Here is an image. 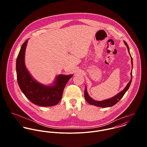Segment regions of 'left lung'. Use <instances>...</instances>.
<instances>
[{
  "mask_svg": "<svg viewBox=\"0 0 147 147\" xmlns=\"http://www.w3.org/2000/svg\"><path fill=\"white\" fill-rule=\"evenodd\" d=\"M125 44L127 46V48L128 49V53L130 55L131 57V64H132V66H133V62H132V58L129 53V47L127 45V43L125 41H124ZM131 80L130 81L128 82V83L126 85V87L124 88V89L123 90H122L121 92H120L119 93H118L117 95H115V96L113 97L112 98L105 100L101 101H96L94 100H93L92 98H91L87 92L86 90V88L85 86V92H84V97L85 100L90 105H94V106H96L98 107H110V106H113L114 105H115L117 102H118L123 97V96H124V94H125L126 92L127 91V90L128 89L130 84L131 83V81H132V71L131 72Z\"/></svg>",
  "mask_w": 147,
  "mask_h": 147,
  "instance_id": "8db88e82",
  "label": "left lung"
}]
</instances>
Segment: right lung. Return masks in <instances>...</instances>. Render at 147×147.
Listing matches in <instances>:
<instances>
[{
  "label": "right lung",
  "mask_w": 147,
  "mask_h": 147,
  "mask_svg": "<svg viewBox=\"0 0 147 147\" xmlns=\"http://www.w3.org/2000/svg\"><path fill=\"white\" fill-rule=\"evenodd\" d=\"M28 40L22 45L16 59L17 80L19 87L26 97L35 105L40 106L56 105L61 100L64 88L73 75H59L50 85L36 81L30 74L25 64Z\"/></svg>",
  "instance_id": "add662e5"
}]
</instances>
